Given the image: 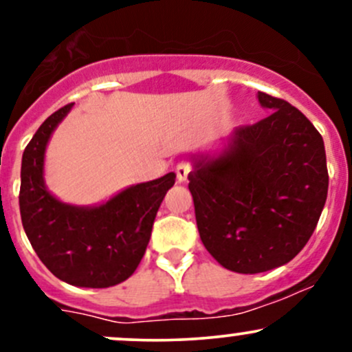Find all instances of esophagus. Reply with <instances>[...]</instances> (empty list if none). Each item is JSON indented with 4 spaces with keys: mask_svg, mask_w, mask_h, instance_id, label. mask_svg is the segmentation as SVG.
Segmentation results:
<instances>
[{
    "mask_svg": "<svg viewBox=\"0 0 352 352\" xmlns=\"http://www.w3.org/2000/svg\"><path fill=\"white\" fill-rule=\"evenodd\" d=\"M175 173H177V182L179 184H184L188 179V173H190V165L187 162H180L175 167Z\"/></svg>",
    "mask_w": 352,
    "mask_h": 352,
    "instance_id": "1",
    "label": "esophagus"
}]
</instances>
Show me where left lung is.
<instances>
[{
    "mask_svg": "<svg viewBox=\"0 0 352 352\" xmlns=\"http://www.w3.org/2000/svg\"><path fill=\"white\" fill-rule=\"evenodd\" d=\"M272 114L193 153L188 188L201 243L223 268L270 272L292 261L328 197L324 142L302 112L265 92Z\"/></svg>",
    "mask_w": 352,
    "mask_h": 352,
    "instance_id": "8db88e82",
    "label": "left lung"
}]
</instances>
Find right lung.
Here are the masks:
<instances>
[{
    "instance_id": "1",
    "label": "right lung",
    "mask_w": 352,
    "mask_h": 352,
    "mask_svg": "<svg viewBox=\"0 0 352 352\" xmlns=\"http://www.w3.org/2000/svg\"><path fill=\"white\" fill-rule=\"evenodd\" d=\"M72 109L47 117L23 152L19 210L23 228L39 260L79 288H109L132 276L151 240L152 225L175 173L129 185L98 205L59 200L44 180L46 148Z\"/></svg>"
}]
</instances>
